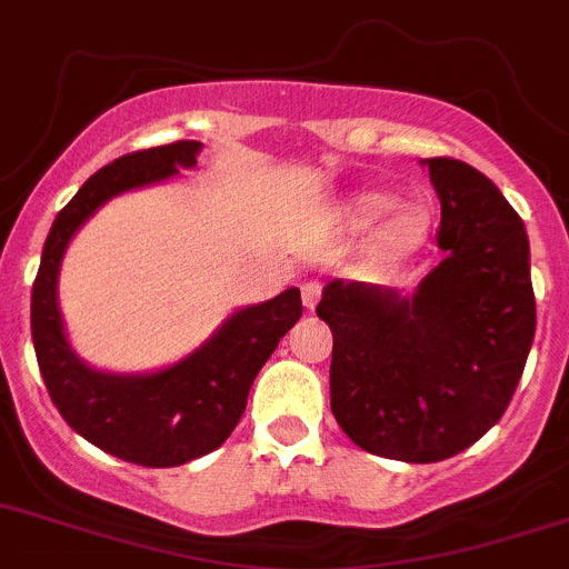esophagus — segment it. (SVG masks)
Listing matches in <instances>:
<instances>
[{
	"label": "esophagus",
	"mask_w": 569,
	"mask_h": 569,
	"mask_svg": "<svg viewBox=\"0 0 569 569\" xmlns=\"http://www.w3.org/2000/svg\"><path fill=\"white\" fill-rule=\"evenodd\" d=\"M318 296H321V284H318V281L310 279V281H305V284H301V301H305L307 310H316Z\"/></svg>",
	"instance_id": "1"
}]
</instances>
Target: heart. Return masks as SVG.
<instances>
[{
    "mask_svg": "<svg viewBox=\"0 0 569 569\" xmlns=\"http://www.w3.org/2000/svg\"><path fill=\"white\" fill-rule=\"evenodd\" d=\"M391 206V194H362V198H357L355 207H351V223H377ZM427 226H430L427 209L416 207V203H399V207H395L391 214L386 218L382 229L377 231V246H380L382 251H408V248L419 246V242L425 240Z\"/></svg>",
    "mask_w": 569,
    "mask_h": 569,
    "instance_id": "heart-1",
    "label": "heart"
}]
</instances>
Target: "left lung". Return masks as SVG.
I'll return each mask as SVG.
<instances>
[{
    "mask_svg": "<svg viewBox=\"0 0 569 569\" xmlns=\"http://www.w3.org/2000/svg\"><path fill=\"white\" fill-rule=\"evenodd\" d=\"M441 200L443 259L410 296L332 279L329 393L340 430L405 463L458 456L500 421L537 332L525 223L480 170L425 159Z\"/></svg>",
    "mask_w": 569,
    "mask_h": 569,
    "instance_id": "8db88e82",
    "label": "left lung"
}]
</instances>
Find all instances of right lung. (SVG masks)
<instances>
[{
    "instance_id": "right-lung-1",
    "label": "right lung",
    "mask_w": 569,
    "mask_h": 569,
    "mask_svg": "<svg viewBox=\"0 0 569 569\" xmlns=\"http://www.w3.org/2000/svg\"><path fill=\"white\" fill-rule=\"evenodd\" d=\"M200 148L183 139L97 170L58 212L32 284V346L58 413L102 452L139 467H181L218 450L240 421L259 369L301 318L299 288H288L262 305L240 307L187 357L142 375L94 369L69 343L58 276L72 237L117 194L192 170Z\"/></svg>"
}]
</instances>
